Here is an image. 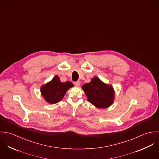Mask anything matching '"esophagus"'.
I'll list each match as a JSON object with an SVG mask.
<instances>
[{
	"label": "esophagus",
	"instance_id": "esophagus-1",
	"mask_svg": "<svg viewBox=\"0 0 159 159\" xmlns=\"http://www.w3.org/2000/svg\"><path fill=\"white\" fill-rule=\"evenodd\" d=\"M74 85H75V86H76V87H79V86H80V82L79 81H77V82H74Z\"/></svg>",
	"mask_w": 159,
	"mask_h": 159
}]
</instances>
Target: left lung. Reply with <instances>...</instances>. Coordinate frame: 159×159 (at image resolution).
Masks as SVG:
<instances>
[{"label":"left lung","instance_id":"8db88e82","mask_svg":"<svg viewBox=\"0 0 159 159\" xmlns=\"http://www.w3.org/2000/svg\"><path fill=\"white\" fill-rule=\"evenodd\" d=\"M82 89L88 101L98 108H106L113 102L114 92L112 86L102 82L98 77H94L90 83L84 84Z\"/></svg>","mask_w":159,"mask_h":159}]
</instances>
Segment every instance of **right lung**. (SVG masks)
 I'll return each mask as SVG.
<instances>
[{
	"instance_id": "right-lung-1",
	"label": "right lung",
	"mask_w": 159,
	"mask_h": 159,
	"mask_svg": "<svg viewBox=\"0 0 159 159\" xmlns=\"http://www.w3.org/2000/svg\"><path fill=\"white\" fill-rule=\"evenodd\" d=\"M73 86L74 84L69 81L61 82L59 77L56 75L51 82L41 87V93L47 102L55 104L60 101L67 90Z\"/></svg>"
}]
</instances>
